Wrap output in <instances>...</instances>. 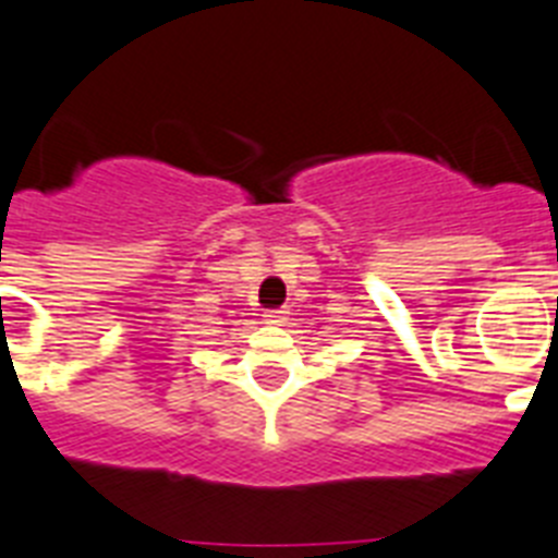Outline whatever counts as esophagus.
<instances>
[{"label": "esophagus", "instance_id": "34e87169", "mask_svg": "<svg viewBox=\"0 0 558 558\" xmlns=\"http://www.w3.org/2000/svg\"><path fill=\"white\" fill-rule=\"evenodd\" d=\"M266 323H271V326H280V323H287L289 320V312L287 308H269L264 315Z\"/></svg>", "mask_w": 558, "mask_h": 558}]
</instances>
